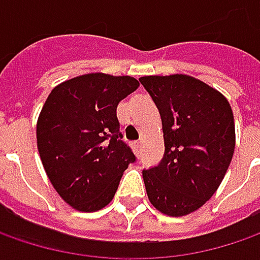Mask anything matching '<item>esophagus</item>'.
Returning <instances> with one entry per match:
<instances>
[{
	"label": "esophagus",
	"mask_w": 260,
	"mask_h": 260,
	"mask_svg": "<svg viewBox=\"0 0 260 260\" xmlns=\"http://www.w3.org/2000/svg\"><path fill=\"white\" fill-rule=\"evenodd\" d=\"M132 146H133V149H135L136 152H139V150H140V143H139V142H135Z\"/></svg>",
	"instance_id": "esophagus-1"
}]
</instances>
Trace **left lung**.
<instances>
[{
    "label": "left lung",
    "instance_id": "8db88e82",
    "mask_svg": "<svg viewBox=\"0 0 260 260\" xmlns=\"http://www.w3.org/2000/svg\"><path fill=\"white\" fill-rule=\"evenodd\" d=\"M162 118L165 153L143 171L156 210L179 217L198 210L221 184L235 153V118L214 88L188 75L142 76Z\"/></svg>",
    "mask_w": 260,
    "mask_h": 260
}]
</instances>
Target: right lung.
Listing matches in <instances>:
<instances>
[{"instance_id":"1","label":"right lung","mask_w":260,"mask_h":260,"mask_svg":"<svg viewBox=\"0 0 260 260\" xmlns=\"http://www.w3.org/2000/svg\"><path fill=\"white\" fill-rule=\"evenodd\" d=\"M132 76L88 74L57 85L37 121V147L57 194L79 211L108 204L136 156L117 118L118 103L137 89Z\"/></svg>"}]
</instances>
